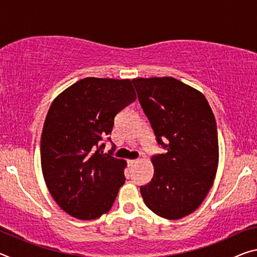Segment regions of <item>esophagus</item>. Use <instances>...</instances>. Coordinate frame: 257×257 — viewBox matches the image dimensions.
Returning <instances> with one entry per match:
<instances>
[{"label": "esophagus", "instance_id": "1", "mask_svg": "<svg viewBox=\"0 0 257 257\" xmlns=\"http://www.w3.org/2000/svg\"><path fill=\"white\" fill-rule=\"evenodd\" d=\"M138 162V159L137 160H130V161H128V164H129V167H134L135 164H136Z\"/></svg>", "mask_w": 257, "mask_h": 257}]
</instances>
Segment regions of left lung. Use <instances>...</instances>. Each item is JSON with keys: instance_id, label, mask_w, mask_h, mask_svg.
<instances>
[{"instance_id": "obj_1", "label": "left lung", "mask_w": 257, "mask_h": 257, "mask_svg": "<svg viewBox=\"0 0 257 257\" xmlns=\"http://www.w3.org/2000/svg\"><path fill=\"white\" fill-rule=\"evenodd\" d=\"M139 103L164 154L152 156L154 176L141 186L146 206L169 220L201 205L219 163L214 114L207 99L172 77L133 79Z\"/></svg>"}]
</instances>
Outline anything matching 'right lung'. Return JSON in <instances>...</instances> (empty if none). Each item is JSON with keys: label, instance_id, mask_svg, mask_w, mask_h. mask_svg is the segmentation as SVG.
Masks as SVG:
<instances>
[{"label": "right lung", "instance_id": "obj_1", "mask_svg": "<svg viewBox=\"0 0 257 257\" xmlns=\"http://www.w3.org/2000/svg\"><path fill=\"white\" fill-rule=\"evenodd\" d=\"M136 99L129 79L84 78L56 97L41 139L43 176L64 212L93 220L110 211L124 184L125 162L104 153L114 118Z\"/></svg>", "mask_w": 257, "mask_h": 257}]
</instances>
